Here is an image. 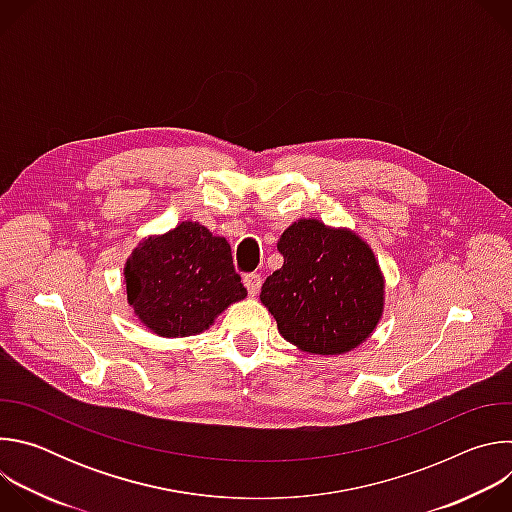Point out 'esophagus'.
I'll list each match as a JSON object with an SVG mask.
<instances>
[{"instance_id":"1","label":"esophagus","mask_w":512,"mask_h":512,"mask_svg":"<svg viewBox=\"0 0 512 512\" xmlns=\"http://www.w3.org/2000/svg\"><path fill=\"white\" fill-rule=\"evenodd\" d=\"M243 283H245V287H247L251 296H257L259 289H261V275L259 273H247L243 277Z\"/></svg>"}]
</instances>
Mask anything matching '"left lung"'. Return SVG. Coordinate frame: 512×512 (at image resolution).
Returning <instances> with one entry per match:
<instances>
[{"label":"left lung","instance_id":"obj_1","mask_svg":"<svg viewBox=\"0 0 512 512\" xmlns=\"http://www.w3.org/2000/svg\"><path fill=\"white\" fill-rule=\"evenodd\" d=\"M277 249L283 265L265 279L261 302L287 342L342 354L369 338L383 312V277L367 243L304 218Z\"/></svg>","mask_w":512,"mask_h":512}]
</instances>
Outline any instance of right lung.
<instances>
[{"label": "right lung", "mask_w": 512, "mask_h": 512, "mask_svg": "<svg viewBox=\"0 0 512 512\" xmlns=\"http://www.w3.org/2000/svg\"><path fill=\"white\" fill-rule=\"evenodd\" d=\"M125 281L139 320L168 338L206 330L229 304L247 296L231 245L198 223L143 241L125 265Z\"/></svg>", "instance_id": "obj_1"}]
</instances>
